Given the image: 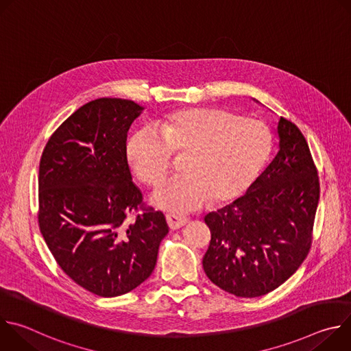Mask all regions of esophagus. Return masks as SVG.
Here are the masks:
<instances>
[{"label": "esophagus", "mask_w": 351, "mask_h": 351, "mask_svg": "<svg viewBox=\"0 0 351 351\" xmlns=\"http://www.w3.org/2000/svg\"><path fill=\"white\" fill-rule=\"evenodd\" d=\"M167 222H168V225L172 230H176V229H180L182 226H184L189 222V218L182 217V215H176V214H168L167 215Z\"/></svg>", "instance_id": "obj_1"}]
</instances>
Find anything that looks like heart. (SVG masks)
<instances>
[{
    "mask_svg": "<svg viewBox=\"0 0 351 351\" xmlns=\"http://www.w3.org/2000/svg\"><path fill=\"white\" fill-rule=\"evenodd\" d=\"M148 128L133 132L125 154L134 175L160 186L172 167V154H186L182 176L161 186L152 202L162 210L186 213L206 199L225 204L241 197L267 167L274 136L261 121L225 108H184L167 112Z\"/></svg>",
    "mask_w": 351,
    "mask_h": 351,
    "instance_id": "heart-1",
    "label": "heart"
}]
</instances>
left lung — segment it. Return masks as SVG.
Instances as JSON below:
<instances>
[{
  "label": "left lung",
  "instance_id": "1",
  "mask_svg": "<svg viewBox=\"0 0 351 351\" xmlns=\"http://www.w3.org/2000/svg\"><path fill=\"white\" fill-rule=\"evenodd\" d=\"M279 152L244 195L206 215L208 279L237 297H260L285 283L306 260L319 199L318 172L306 137L278 123Z\"/></svg>",
  "mask_w": 351,
  "mask_h": 351
}]
</instances>
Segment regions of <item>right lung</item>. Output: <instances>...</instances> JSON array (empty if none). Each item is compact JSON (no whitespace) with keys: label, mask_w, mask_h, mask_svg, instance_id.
I'll return each mask as SVG.
<instances>
[{"label":"right lung","mask_w":351,"mask_h":351,"mask_svg":"<svg viewBox=\"0 0 351 351\" xmlns=\"http://www.w3.org/2000/svg\"><path fill=\"white\" fill-rule=\"evenodd\" d=\"M141 111L130 99L97 98L53 133L40 160V232L61 269L99 297L129 293L152 275L169 232L164 214L144 206L125 154Z\"/></svg>","instance_id":"right-lung-1"}]
</instances>
